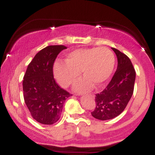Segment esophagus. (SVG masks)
Segmentation results:
<instances>
[{
    "instance_id": "1",
    "label": "esophagus",
    "mask_w": 155,
    "mask_h": 155,
    "mask_svg": "<svg viewBox=\"0 0 155 155\" xmlns=\"http://www.w3.org/2000/svg\"><path fill=\"white\" fill-rule=\"evenodd\" d=\"M90 96H91V97H94V95H89Z\"/></svg>"
}]
</instances>
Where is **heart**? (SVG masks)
Instances as JSON below:
<instances>
[{"mask_svg":"<svg viewBox=\"0 0 155 155\" xmlns=\"http://www.w3.org/2000/svg\"><path fill=\"white\" fill-rule=\"evenodd\" d=\"M114 65V54L108 48L79 49L69 53L65 62L54 64V75L62 87H68L81 71L84 77L76 83L74 88L86 92L93 87V84L96 86L104 84L111 76Z\"/></svg>","mask_w":155,"mask_h":155,"instance_id":"1","label":"heart"}]
</instances>
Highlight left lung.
Returning a JSON list of instances; mask_svg holds the SVG:
<instances>
[{
  "instance_id": "1",
  "label": "left lung",
  "mask_w": 155,
  "mask_h": 155,
  "mask_svg": "<svg viewBox=\"0 0 155 155\" xmlns=\"http://www.w3.org/2000/svg\"><path fill=\"white\" fill-rule=\"evenodd\" d=\"M117 58V68L109 84L95 95L92 116L100 120H111L120 114L130 100L134 90L136 71L128 57L112 48Z\"/></svg>"
}]
</instances>
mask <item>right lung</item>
I'll return each mask as SVG.
<instances>
[{
  "label": "right lung",
  "mask_w": 155,
  "mask_h": 155,
  "mask_svg": "<svg viewBox=\"0 0 155 155\" xmlns=\"http://www.w3.org/2000/svg\"><path fill=\"white\" fill-rule=\"evenodd\" d=\"M63 45L48 46L38 51L28 65L22 81L24 100L32 117L39 123L59 120L63 104L71 94L56 83L53 65Z\"/></svg>",
  "instance_id": "obj_1"
}]
</instances>
